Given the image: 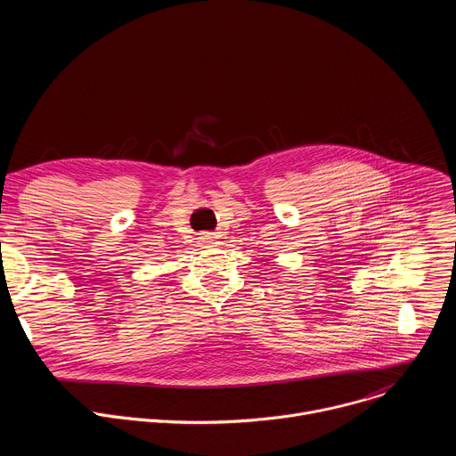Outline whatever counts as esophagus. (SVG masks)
<instances>
[{"label":"esophagus","mask_w":456,"mask_h":456,"mask_svg":"<svg viewBox=\"0 0 456 456\" xmlns=\"http://www.w3.org/2000/svg\"><path fill=\"white\" fill-rule=\"evenodd\" d=\"M199 241H200L202 247L211 248V247H216V245H218V236H215V234H202V236L199 238Z\"/></svg>","instance_id":"1"}]
</instances>
